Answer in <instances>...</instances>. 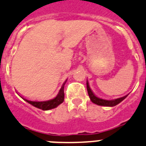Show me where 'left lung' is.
I'll return each instance as SVG.
<instances>
[{
    "mask_svg": "<svg viewBox=\"0 0 146 146\" xmlns=\"http://www.w3.org/2000/svg\"><path fill=\"white\" fill-rule=\"evenodd\" d=\"M86 87H87V91H88V96H89V98H90L91 101L92 103H94V104H97L98 106H115L116 105H117L119 104L120 102H122L123 100L125 99L126 98L128 94L124 97H122V98H117V99L114 100H104L102 99V98H100L98 97L95 95V94L93 93L92 90L91 89L90 86H89V84H88V80L86 81Z\"/></svg>",
    "mask_w": 146,
    "mask_h": 146,
    "instance_id": "obj_1",
    "label": "left lung"
}]
</instances>
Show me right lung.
<instances>
[{"mask_svg":"<svg viewBox=\"0 0 146 146\" xmlns=\"http://www.w3.org/2000/svg\"><path fill=\"white\" fill-rule=\"evenodd\" d=\"M67 81V80L63 83V86L60 89L59 93L54 99L49 100H46V101H32V100H29L23 98V97L21 98L24 100L25 101H27L29 104H31L33 106L36 107L37 109H42L43 111L49 110V109H52L56 108L57 106L61 104L64 101V85L66 82Z\"/></svg>","mask_w":146,"mask_h":146,"instance_id":"right-lung-1","label":"right lung"}]
</instances>
